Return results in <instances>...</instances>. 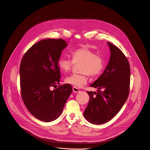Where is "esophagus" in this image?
Returning <instances> with one entry per match:
<instances>
[{"instance_id": "esophagus-1", "label": "esophagus", "mask_w": 150, "mask_h": 150, "mask_svg": "<svg viewBox=\"0 0 150 150\" xmlns=\"http://www.w3.org/2000/svg\"><path fill=\"white\" fill-rule=\"evenodd\" d=\"M73 92L75 93H79V92H80V90H79L76 87H73Z\"/></svg>"}]
</instances>
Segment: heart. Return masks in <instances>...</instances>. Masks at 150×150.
Instances as JSON below:
<instances>
[{"instance_id":"1","label":"heart","mask_w":150,"mask_h":150,"mask_svg":"<svg viewBox=\"0 0 150 150\" xmlns=\"http://www.w3.org/2000/svg\"><path fill=\"white\" fill-rule=\"evenodd\" d=\"M72 59L69 58H61L58 64L64 73H67L72 68L74 63H81L80 72L82 74H74L65 79V82L74 87H81L87 83L88 75L95 77L100 74L104 66L103 58L96 55L92 49L88 47L76 49L72 52Z\"/></svg>"}]
</instances>
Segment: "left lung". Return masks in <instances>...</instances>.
Here are the masks:
<instances>
[{
    "label": "left lung",
    "instance_id": "left-lung-1",
    "mask_svg": "<svg viewBox=\"0 0 150 150\" xmlns=\"http://www.w3.org/2000/svg\"><path fill=\"white\" fill-rule=\"evenodd\" d=\"M107 44L110 50L108 63L102 75L91 84L98 88V92H87L90 99L83 115L93 124L111 120L120 111L129 94L130 68L128 59L117 47Z\"/></svg>",
    "mask_w": 150,
    "mask_h": 150
}]
</instances>
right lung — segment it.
<instances>
[{
    "label": "right lung",
    "instance_id": "right-lung-1",
    "mask_svg": "<svg viewBox=\"0 0 150 150\" xmlns=\"http://www.w3.org/2000/svg\"><path fill=\"white\" fill-rule=\"evenodd\" d=\"M67 46L61 38L42 40L30 47L22 59L20 81L23 101L29 112L43 122L53 121L61 115L72 92L69 84L50 89L59 84L58 63Z\"/></svg>",
    "mask_w": 150,
    "mask_h": 150
}]
</instances>
